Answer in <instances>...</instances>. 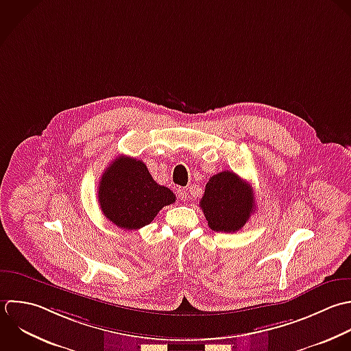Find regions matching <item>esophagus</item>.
I'll list each match as a JSON object with an SVG mask.
<instances>
[{
  "instance_id": "1",
  "label": "esophagus",
  "mask_w": 351,
  "mask_h": 351,
  "mask_svg": "<svg viewBox=\"0 0 351 351\" xmlns=\"http://www.w3.org/2000/svg\"><path fill=\"white\" fill-rule=\"evenodd\" d=\"M178 197H179V199L186 201V199H187V191H186V189H178Z\"/></svg>"
}]
</instances>
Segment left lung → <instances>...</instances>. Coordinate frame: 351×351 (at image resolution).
<instances>
[{"instance_id":"8db88e82","label":"left lung","mask_w":351,"mask_h":351,"mask_svg":"<svg viewBox=\"0 0 351 351\" xmlns=\"http://www.w3.org/2000/svg\"><path fill=\"white\" fill-rule=\"evenodd\" d=\"M208 226L216 232H237L256 210L253 189L237 173L223 171L209 179L199 202Z\"/></svg>"}]
</instances>
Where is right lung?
<instances>
[{"label":"right lung","mask_w":351,"mask_h":351,"mask_svg":"<svg viewBox=\"0 0 351 351\" xmlns=\"http://www.w3.org/2000/svg\"><path fill=\"white\" fill-rule=\"evenodd\" d=\"M175 199L168 187L154 182L145 162L127 156L112 161L98 184L102 213L114 226L128 231L150 224Z\"/></svg>","instance_id":"add662e5"}]
</instances>
